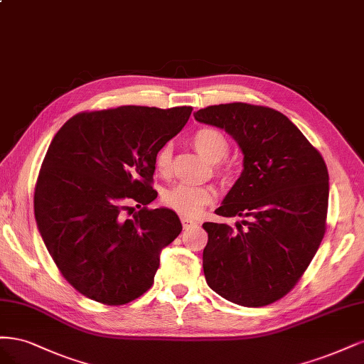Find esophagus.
<instances>
[{
    "instance_id": "1",
    "label": "esophagus",
    "mask_w": 364,
    "mask_h": 364,
    "mask_svg": "<svg viewBox=\"0 0 364 364\" xmlns=\"http://www.w3.org/2000/svg\"><path fill=\"white\" fill-rule=\"evenodd\" d=\"M181 224H183V228H184V230H187V228H191V227L196 225L198 222H196V220H193V219H191V218H186V216H183V218H181Z\"/></svg>"
}]
</instances>
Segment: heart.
<instances>
[{
  "label": "heart",
  "mask_w": 364,
  "mask_h": 364,
  "mask_svg": "<svg viewBox=\"0 0 364 364\" xmlns=\"http://www.w3.org/2000/svg\"><path fill=\"white\" fill-rule=\"evenodd\" d=\"M192 146L201 154L207 161L215 163L213 171L222 180H228L232 175V166L225 159L230 151V140L215 127H201L193 133ZM172 144H165L156 156V169L163 177H168L172 169ZM216 198V191L212 186H189L177 184L163 193V204L186 218L198 216L204 207L212 204Z\"/></svg>",
  "instance_id": "obj_1"
}]
</instances>
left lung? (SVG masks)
I'll return each instance as SVG.
<instances>
[{
	"instance_id": "8db88e82",
	"label": "left lung",
	"mask_w": 364,
	"mask_h": 364,
	"mask_svg": "<svg viewBox=\"0 0 364 364\" xmlns=\"http://www.w3.org/2000/svg\"><path fill=\"white\" fill-rule=\"evenodd\" d=\"M195 119L224 128L243 152V172L216 215L246 219L236 228L203 224L205 281L239 306H269L296 286L323 239L326 165L287 116L264 105H208Z\"/></svg>"
}]
</instances>
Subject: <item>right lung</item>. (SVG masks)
Segmentation results:
<instances>
[{
  "label": "right lung",
  "instance_id": "obj_1",
  "mask_svg": "<svg viewBox=\"0 0 364 364\" xmlns=\"http://www.w3.org/2000/svg\"><path fill=\"white\" fill-rule=\"evenodd\" d=\"M192 110L81 112L54 136L34 187V216L58 271L81 295L124 306L154 283L160 251L183 230L172 210L146 207L157 198L156 156ZM128 202L138 204L136 214Z\"/></svg>",
  "mask_w": 364,
  "mask_h": 364
}]
</instances>
